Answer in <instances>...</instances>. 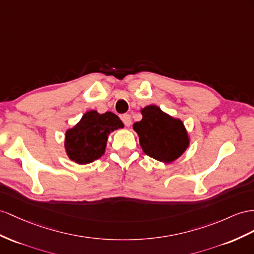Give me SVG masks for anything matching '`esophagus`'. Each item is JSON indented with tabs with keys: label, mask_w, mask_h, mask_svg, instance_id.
Returning a JSON list of instances; mask_svg holds the SVG:
<instances>
[{
	"label": "esophagus",
	"mask_w": 254,
	"mask_h": 254,
	"mask_svg": "<svg viewBox=\"0 0 254 254\" xmlns=\"http://www.w3.org/2000/svg\"><path fill=\"white\" fill-rule=\"evenodd\" d=\"M121 119H122L123 123H125V125H126V127H131L132 120H131V117H129V115H127V114L123 115V116L121 117Z\"/></svg>",
	"instance_id": "obj_1"
}]
</instances>
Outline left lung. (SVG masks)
<instances>
[{"label":"left lung","mask_w":254,"mask_h":254,"mask_svg":"<svg viewBox=\"0 0 254 254\" xmlns=\"http://www.w3.org/2000/svg\"><path fill=\"white\" fill-rule=\"evenodd\" d=\"M142 119L133 125L139 145L147 155L154 160L172 163L190 146V135L184 122L166 114L157 105L140 109Z\"/></svg>","instance_id":"left-lung-1"}]
</instances>
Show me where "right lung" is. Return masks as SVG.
Instances as JSON below:
<instances>
[{
	"label": "right lung",
	"mask_w": 254,
	"mask_h": 254,
	"mask_svg": "<svg viewBox=\"0 0 254 254\" xmlns=\"http://www.w3.org/2000/svg\"><path fill=\"white\" fill-rule=\"evenodd\" d=\"M123 127L125 125L114 113L89 110L65 132V152L77 164L92 163L105 153L109 134Z\"/></svg>",
	"instance_id": "add662e5"
}]
</instances>
